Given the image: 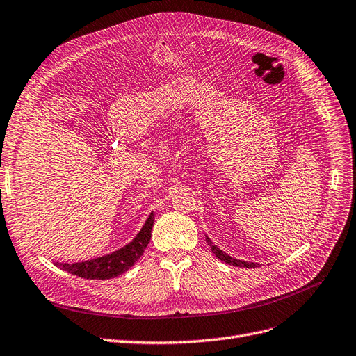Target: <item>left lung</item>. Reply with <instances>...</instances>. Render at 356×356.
I'll use <instances>...</instances> for the list:
<instances>
[{
    "mask_svg": "<svg viewBox=\"0 0 356 356\" xmlns=\"http://www.w3.org/2000/svg\"><path fill=\"white\" fill-rule=\"evenodd\" d=\"M207 243H208V245H211V250L213 252V254L218 257L220 260L225 261V264H228V265H233V266H237V268H259L260 266V264H254V261H245V260L231 257L229 254L222 252L218 245H215L208 236H207Z\"/></svg>",
    "mask_w": 356,
    "mask_h": 356,
    "instance_id": "1",
    "label": "left lung"
}]
</instances>
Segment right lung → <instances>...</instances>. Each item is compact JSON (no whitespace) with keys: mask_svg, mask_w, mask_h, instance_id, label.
Returning <instances> with one entry per match:
<instances>
[{"mask_svg":"<svg viewBox=\"0 0 356 356\" xmlns=\"http://www.w3.org/2000/svg\"><path fill=\"white\" fill-rule=\"evenodd\" d=\"M152 227L154 212L149 213L145 224L140 229V233L132 238V241L120 247V249L96 259L76 261V264H58L56 261L55 265L59 269L67 270L80 277H86V280H111V277L127 272L144 254V250L147 249L151 240Z\"/></svg>","mask_w":356,"mask_h":356,"instance_id":"obj_1","label":"right lung"}]
</instances>
